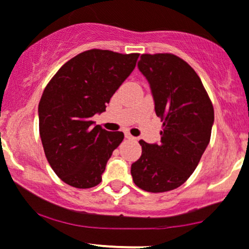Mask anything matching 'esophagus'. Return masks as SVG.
<instances>
[{"label":"esophagus","instance_id":"1","mask_svg":"<svg viewBox=\"0 0 249 249\" xmlns=\"http://www.w3.org/2000/svg\"><path fill=\"white\" fill-rule=\"evenodd\" d=\"M125 137H126L127 138V140H136V137H133V136L132 135H130V133L129 132H125Z\"/></svg>","mask_w":249,"mask_h":249}]
</instances>
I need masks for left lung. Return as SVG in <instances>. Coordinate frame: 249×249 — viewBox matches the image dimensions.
I'll list each match as a JSON object with an SVG mask.
<instances>
[{
    "instance_id": "left-lung-1",
    "label": "left lung",
    "mask_w": 249,
    "mask_h": 249,
    "mask_svg": "<svg viewBox=\"0 0 249 249\" xmlns=\"http://www.w3.org/2000/svg\"><path fill=\"white\" fill-rule=\"evenodd\" d=\"M137 67L150 86L163 130L160 143L140 141L142 155L132 163L131 175L146 192H167L197 168L210 142L213 107L197 72L178 56L142 54Z\"/></svg>"
}]
</instances>
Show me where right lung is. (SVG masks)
<instances>
[{"instance_id":"add662e5","label":"right lung","mask_w":249,"mask_h":249,"mask_svg":"<svg viewBox=\"0 0 249 249\" xmlns=\"http://www.w3.org/2000/svg\"><path fill=\"white\" fill-rule=\"evenodd\" d=\"M138 53L88 50L68 61L44 89L38 106L39 133L53 172L65 184L90 188L124 133L95 125L106 105L135 69Z\"/></svg>"}]
</instances>
